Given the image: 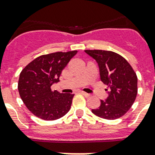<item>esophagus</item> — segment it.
I'll use <instances>...</instances> for the list:
<instances>
[{
	"label": "esophagus",
	"mask_w": 155,
	"mask_h": 155,
	"mask_svg": "<svg viewBox=\"0 0 155 155\" xmlns=\"http://www.w3.org/2000/svg\"><path fill=\"white\" fill-rule=\"evenodd\" d=\"M81 94H83V95L85 96V97H90V94H89V93H85V92H81Z\"/></svg>",
	"instance_id": "esophagus-1"
}]
</instances>
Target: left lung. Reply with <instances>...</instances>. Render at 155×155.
Segmentation results:
<instances>
[{
  "label": "left lung",
  "instance_id": "left-lung-1",
  "mask_svg": "<svg viewBox=\"0 0 155 155\" xmlns=\"http://www.w3.org/2000/svg\"><path fill=\"white\" fill-rule=\"evenodd\" d=\"M97 61L101 80L110 89L105 101L92 109L96 116L106 120L118 119L128 111L138 93V78L131 66L119 54L102 50H85Z\"/></svg>",
  "mask_w": 155,
  "mask_h": 155
}]
</instances>
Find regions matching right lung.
Here are the masks:
<instances>
[{"instance_id":"add662e5","label":"right lung","mask_w":155,"mask_h":155,"mask_svg":"<svg viewBox=\"0 0 155 155\" xmlns=\"http://www.w3.org/2000/svg\"><path fill=\"white\" fill-rule=\"evenodd\" d=\"M78 51L43 54L27 65L20 74L18 90L32 114L44 120L59 119L70 111L74 94L51 91L62 71Z\"/></svg>"}]
</instances>
